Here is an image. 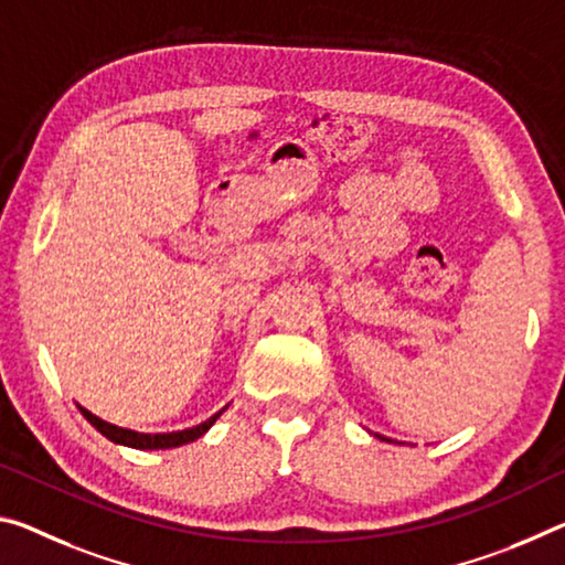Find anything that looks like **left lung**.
<instances>
[{"label":"left lung","instance_id":"8db88e82","mask_svg":"<svg viewBox=\"0 0 565 565\" xmlns=\"http://www.w3.org/2000/svg\"><path fill=\"white\" fill-rule=\"evenodd\" d=\"M382 440H384V437H382Z\"/></svg>","mask_w":565,"mask_h":565}]
</instances>
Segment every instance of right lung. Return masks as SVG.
<instances>
[{
  "instance_id": "add662e5",
  "label": "right lung",
  "mask_w": 565,
  "mask_h": 565,
  "mask_svg": "<svg viewBox=\"0 0 565 565\" xmlns=\"http://www.w3.org/2000/svg\"><path fill=\"white\" fill-rule=\"evenodd\" d=\"M79 412H83V415L87 417V423L93 425V427H97V433H103L107 440L125 445V447H136V450H168V447H181V445L199 440L203 433H209V427L216 423L218 415H221V412H218V415H213L211 419H205V423L195 425V427H188V429H181V433L146 435V433H136V429H125V427L105 423V419L95 417L93 412H87L85 407H79Z\"/></svg>"
}]
</instances>
